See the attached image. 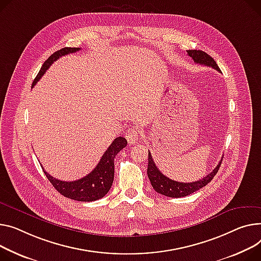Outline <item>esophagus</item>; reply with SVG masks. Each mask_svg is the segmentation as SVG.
<instances>
[{
	"label": "esophagus",
	"mask_w": 261,
	"mask_h": 261,
	"mask_svg": "<svg viewBox=\"0 0 261 261\" xmlns=\"http://www.w3.org/2000/svg\"><path fill=\"white\" fill-rule=\"evenodd\" d=\"M138 137H140V131L136 128H129L126 133V138L129 144H135L138 141Z\"/></svg>",
	"instance_id": "1"
}]
</instances>
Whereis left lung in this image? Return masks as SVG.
Returning a JSON list of instances; mask_svg holds the SVG:
<instances>
[{"label":"left lung","instance_id":"obj_1","mask_svg":"<svg viewBox=\"0 0 261 261\" xmlns=\"http://www.w3.org/2000/svg\"><path fill=\"white\" fill-rule=\"evenodd\" d=\"M189 57H191L193 59V61L196 64H201L204 66H209L212 67L214 69H216L217 71H220L219 67L217 66L216 62L213 60L212 57H210L205 52L201 51V50H187ZM222 159L219 162V164L215 167V169L209 173L205 177H203L200 180L194 181V182H179V181H175L172 180L169 177L165 176L163 173L159 170V168L156 167L152 155L149 152L148 154V177L151 181V185L153 187V189L159 192L162 195L168 196V197H184V196H188L190 194H192L196 191H198L199 189L203 188L204 186H206L209 184L213 177L216 175V173L219 170V167L221 165Z\"/></svg>","mask_w":261,"mask_h":261}]
</instances>
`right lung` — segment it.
<instances>
[{"mask_svg": "<svg viewBox=\"0 0 261 261\" xmlns=\"http://www.w3.org/2000/svg\"><path fill=\"white\" fill-rule=\"evenodd\" d=\"M79 50H81V48L65 47L50 56L43 64L37 77L34 79L32 87L43 76V74L46 72V70L52 63L56 62L59 58L63 56L73 54V52H76ZM126 146L127 140L125 137H116L109 146L107 151L103 153L99 163L92 170V172H90L85 177L74 181H63L57 179L54 176L48 174L43 167L42 169L51 185L65 197L77 201H94L105 196L110 190L114 178V159L116 154Z\"/></svg>", "mask_w": 261, "mask_h": 261, "instance_id": "obj_1", "label": "right lung"}]
</instances>
